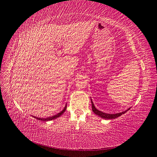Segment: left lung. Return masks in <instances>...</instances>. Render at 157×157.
Here are the masks:
<instances>
[{
  "mask_svg": "<svg viewBox=\"0 0 157 157\" xmlns=\"http://www.w3.org/2000/svg\"><path fill=\"white\" fill-rule=\"evenodd\" d=\"M91 103H92V111L94 112L96 115H98L99 117H101V118L103 119H115L118 117L122 115L123 114H124L127 111H129V108L128 110H126L125 111H123L121 113H116V114H109V113H103L102 111H99L97 109H96V107L94 106V103H93L92 99H91Z\"/></svg>",
  "mask_w": 157,
  "mask_h": 157,
  "instance_id": "left-lung-1",
  "label": "left lung"
}]
</instances>
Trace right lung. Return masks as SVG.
Here are the masks:
<instances>
[{
    "label": "right lung",
    "mask_w": 157,
    "mask_h": 157,
    "mask_svg": "<svg viewBox=\"0 0 157 157\" xmlns=\"http://www.w3.org/2000/svg\"><path fill=\"white\" fill-rule=\"evenodd\" d=\"M66 109H67V105H65V106L64 107V109H63L61 112L59 113H57V114L55 115H53V116H52V117H47V118H40V117H34V116H33V117H34V118L37 119L38 120H40V121H51V120H52V119H56V118H58V117H59L60 116L62 115L63 114V113H65V111H66Z\"/></svg>",
    "instance_id": "add662e5"
}]
</instances>
